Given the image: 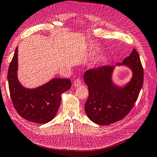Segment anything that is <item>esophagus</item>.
Listing matches in <instances>:
<instances>
[{
	"instance_id": "1",
	"label": "esophagus",
	"mask_w": 157,
	"mask_h": 157,
	"mask_svg": "<svg viewBox=\"0 0 157 157\" xmlns=\"http://www.w3.org/2000/svg\"><path fill=\"white\" fill-rule=\"evenodd\" d=\"M80 84H81V81H80V80L79 78H77V79H76V80H75V82H74V86H75V87L79 86Z\"/></svg>"
}]
</instances>
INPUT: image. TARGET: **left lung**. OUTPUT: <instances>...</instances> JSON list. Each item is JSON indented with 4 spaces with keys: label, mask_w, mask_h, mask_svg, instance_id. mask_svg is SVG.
Segmentation results:
<instances>
[{
    "label": "left lung",
    "mask_w": 157,
    "mask_h": 157,
    "mask_svg": "<svg viewBox=\"0 0 157 157\" xmlns=\"http://www.w3.org/2000/svg\"><path fill=\"white\" fill-rule=\"evenodd\" d=\"M117 65H126L132 71L130 82L123 86L113 82L115 66L93 68L84 75L89 92L84 110L90 119L99 125H109L123 119L134 107L143 86L144 69L136 49Z\"/></svg>",
    "instance_id": "8db88e82"
}]
</instances>
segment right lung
<instances>
[{"label": "right lung", "instance_id": "obj_1", "mask_svg": "<svg viewBox=\"0 0 157 157\" xmlns=\"http://www.w3.org/2000/svg\"><path fill=\"white\" fill-rule=\"evenodd\" d=\"M17 47L8 71V81L13 107L21 117L38 124H46L55 117L61 103V95L69 90L68 78H55L35 88L23 86L17 78Z\"/></svg>", "mask_w": 157, "mask_h": 157}]
</instances>
